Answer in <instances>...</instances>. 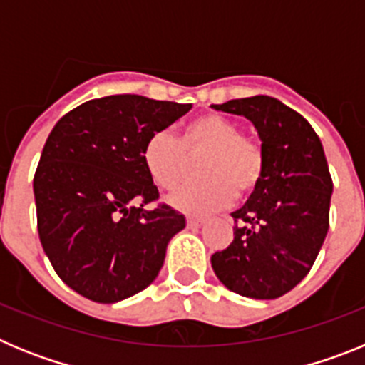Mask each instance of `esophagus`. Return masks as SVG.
Returning <instances> with one entry per match:
<instances>
[{"instance_id": "34e87169", "label": "esophagus", "mask_w": 365, "mask_h": 365, "mask_svg": "<svg viewBox=\"0 0 365 365\" xmlns=\"http://www.w3.org/2000/svg\"><path fill=\"white\" fill-rule=\"evenodd\" d=\"M206 222V219H195V217H188V221H186V225H188V228H201L202 225Z\"/></svg>"}]
</instances>
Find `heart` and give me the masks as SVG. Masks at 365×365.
<instances>
[{"label": "heart", "instance_id": "b5f03b06", "mask_svg": "<svg viewBox=\"0 0 365 365\" xmlns=\"http://www.w3.org/2000/svg\"><path fill=\"white\" fill-rule=\"evenodd\" d=\"M205 177L170 195V205L185 214H210L257 190L265 175V151L256 138L241 135L228 118L206 113L192 118L177 140L170 131H155L143 148V163L151 180L163 190H175L185 180L188 159L202 157Z\"/></svg>", "mask_w": 365, "mask_h": 365}]
</instances>
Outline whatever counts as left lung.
I'll list each match as a JSON object with an SVG mask.
<instances>
[{
  "label": "left lung",
  "instance_id": "left-lung-1",
  "mask_svg": "<svg viewBox=\"0 0 365 365\" xmlns=\"http://www.w3.org/2000/svg\"><path fill=\"white\" fill-rule=\"evenodd\" d=\"M212 108L248 118L265 151L263 180L232 212L234 241L212 256V269L235 294L279 298L307 276L327 235L333 180L324 146L299 113L272 96Z\"/></svg>",
  "mask_w": 365,
  "mask_h": 365
}]
</instances>
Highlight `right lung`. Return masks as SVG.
Listing matches in <instances>:
<instances>
[{
  "label": "right lung",
  "mask_w": 365,
  "mask_h": 365,
  "mask_svg": "<svg viewBox=\"0 0 365 365\" xmlns=\"http://www.w3.org/2000/svg\"><path fill=\"white\" fill-rule=\"evenodd\" d=\"M192 104L111 95L74 108L47 137L34 173L38 234L63 283L115 303L144 291L163 269L185 215L159 205L143 148Z\"/></svg>",
  "instance_id": "1"
}]
</instances>
